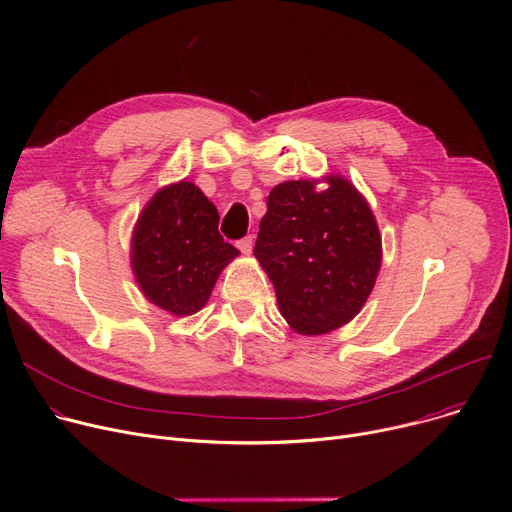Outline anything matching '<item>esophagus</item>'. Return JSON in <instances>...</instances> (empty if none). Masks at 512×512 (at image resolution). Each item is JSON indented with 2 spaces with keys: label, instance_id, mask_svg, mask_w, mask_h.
Returning a JSON list of instances; mask_svg holds the SVG:
<instances>
[{
  "label": "esophagus",
  "instance_id": "1",
  "mask_svg": "<svg viewBox=\"0 0 512 512\" xmlns=\"http://www.w3.org/2000/svg\"><path fill=\"white\" fill-rule=\"evenodd\" d=\"M253 242H255V238H253V234H249V236H245V238H240L238 240V249L245 253V255H249L251 251H253Z\"/></svg>",
  "mask_w": 512,
  "mask_h": 512
}]
</instances>
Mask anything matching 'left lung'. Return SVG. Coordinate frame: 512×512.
<instances>
[{
  "instance_id": "8db88e82",
  "label": "left lung",
  "mask_w": 512,
  "mask_h": 512,
  "mask_svg": "<svg viewBox=\"0 0 512 512\" xmlns=\"http://www.w3.org/2000/svg\"><path fill=\"white\" fill-rule=\"evenodd\" d=\"M272 188L255 257L270 276L282 317L307 336L348 324L365 305L382 263V236L357 188L330 176Z\"/></svg>"
}]
</instances>
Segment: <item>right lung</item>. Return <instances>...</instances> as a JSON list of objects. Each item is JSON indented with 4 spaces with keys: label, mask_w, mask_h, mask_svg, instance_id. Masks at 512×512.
<instances>
[{
    "label": "right lung",
    "mask_w": 512,
    "mask_h": 512,
    "mask_svg": "<svg viewBox=\"0 0 512 512\" xmlns=\"http://www.w3.org/2000/svg\"><path fill=\"white\" fill-rule=\"evenodd\" d=\"M215 205L193 182L161 191L132 236V272L145 297L174 315L197 313L238 251L218 232Z\"/></svg>",
    "instance_id": "right-lung-1"
}]
</instances>
